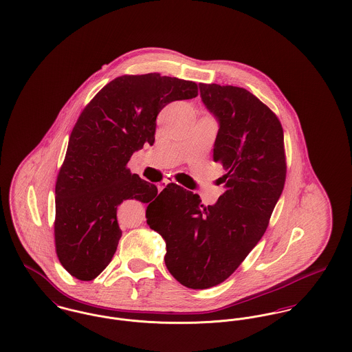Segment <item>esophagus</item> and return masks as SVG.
<instances>
[{
	"mask_svg": "<svg viewBox=\"0 0 352 352\" xmlns=\"http://www.w3.org/2000/svg\"><path fill=\"white\" fill-rule=\"evenodd\" d=\"M170 184H173V181H171V179H164V181H163L162 184H161V185H160V189H161V190L164 189V188H166V186H167V185H170Z\"/></svg>",
	"mask_w": 352,
	"mask_h": 352,
	"instance_id": "1",
	"label": "esophagus"
}]
</instances>
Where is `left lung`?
<instances>
[{
    "instance_id": "obj_1",
    "label": "left lung",
    "mask_w": 352,
    "mask_h": 352,
    "mask_svg": "<svg viewBox=\"0 0 352 352\" xmlns=\"http://www.w3.org/2000/svg\"><path fill=\"white\" fill-rule=\"evenodd\" d=\"M199 92L218 122L213 158L225 191L204 206L170 184L146 212L166 243L167 270L191 289L218 285L240 267L264 236L287 174L283 127L260 99L233 85L201 82Z\"/></svg>"
}]
</instances>
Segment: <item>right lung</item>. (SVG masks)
<instances>
[{"instance_id":"add662e5","label":"right lung","mask_w":352,"mask_h":352,"mask_svg":"<svg viewBox=\"0 0 352 352\" xmlns=\"http://www.w3.org/2000/svg\"><path fill=\"white\" fill-rule=\"evenodd\" d=\"M197 95L192 81L126 75L109 82L82 109L54 190L56 253L69 274L89 281L106 270L122 237L116 210L123 201L151 205L160 198L157 186L131 174L127 163L146 143L154 144L164 106Z\"/></svg>"}]
</instances>
